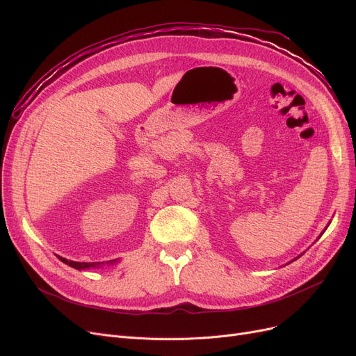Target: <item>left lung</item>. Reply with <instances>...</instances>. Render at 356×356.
<instances>
[{"mask_svg":"<svg viewBox=\"0 0 356 356\" xmlns=\"http://www.w3.org/2000/svg\"><path fill=\"white\" fill-rule=\"evenodd\" d=\"M329 225H330V222H329V223H327V227H329ZM327 227H326V228H325V231H326V229H327ZM325 231H323V232H325ZM323 232H322V234H321V236H322V235H323ZM298 257H300V255H298ZM298 257H296V258H294V259H291V261H290V263H293V261H296V259H297V258H298Z\"/></svg>","mask_w":356,"mask_h":356,"instance_id":"obj_1","label":"left lung"}]
</instances>
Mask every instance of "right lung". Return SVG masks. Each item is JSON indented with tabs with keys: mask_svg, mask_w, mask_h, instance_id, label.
I'll return each mask as SVG.
<instances>
[{
	"mask_svg": "<svg viewBox=\"0 0 356 356\" xmlns=\"http://www.w3.org/2000/svg\"><path fill=\"white\" fill-rule=\"evenodd\" d=\"M59 257V255H58ZM59 259L62 261V263H65V264H67L69 267H72V268H74V270H79V271H82V270H89V268H99L101 266H105V264H108V266H114L118 259H111V261H106V263H78V261H70V259H66V258H63V257H59Z\"/></svg>",
	"mask_w": 356,
	"mask_h": 356,
	"instance_id": "right-lung-1",
	"label": "right lung"
}]
</instances>
